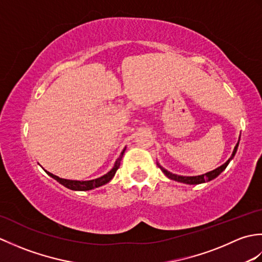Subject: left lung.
Wrapping results in <instances>:
<instances>
[{
    "label": "left lung",
    "instance_id": "left-lung-1",
    "mask_svg": "<svg viewBox=\"0 0 262 262\" xmlns=\"http://www.w3.org/2000/svg\"><path fill=\"white\" fill-rule=\"evenodd\" d=\"M237 146H238V142H237V144L235 145V147H234V149H233V153H232V155H231V158L226 161V162L223 164V165H221V166H219V168L217 169H215V170H213V171H209V172H207V173H205V174H202V176H194V177H183V176H178V174H174V173H171V172H169L168 170H165L164 168H162V166H161L159 163H158V166L159 168L162 170V172L163 173L169 178V179H171V180H174V181H178V182H183V183H187V185H199V183H204V182H207V181H210V180H213V179H215V178L217 177V176H220L222 172H223L225 169H226V166L229 165V163H230V161L234 158V155H235V153H236V151H237Z\"/></svg>",
    "mask_w": 262,
    "mask_h": 262
}]
</instances>
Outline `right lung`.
<instances>
[{
    "mask_svg": "<svg viewBox=\"0 0 262 262\" xmlns=\"http://www.w3.org/2000/svg\"><path fill=\"white\" fill-rule=\"evenodd\" d=\"M125 149L126 147L122 149L121 154L119 155V158L116 160L115 162V165L114 168L111 169L108 173H105L104 176L100 177V178H97V179H93V180H88V181H79V180H69V179H62V178H59L57 176H55L53 173H51V172H47L48 176H51L53 179L57 180L60 185H63L64 187L71 189V190H76V191H86V190H91V189H94V188H98V187H101L103 185H105V183H108L111 179H113L114 176L116 174L117 170H118L119 165H120V161L122 159V157H124V153H125Z\"/></svg>",
    "mask_w": 262,
    "mask_h": 262,
    "instance_id": "right-lung-1",
    "label": "right lung"
}]
</instances>
